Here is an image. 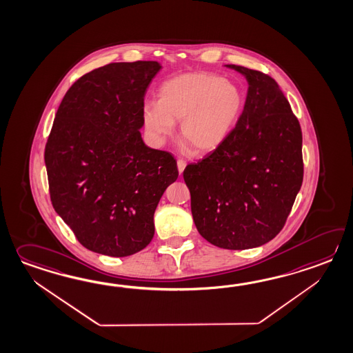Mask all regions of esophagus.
<instances>
[{
    "mask_svg": "<svg viewBox=\"0 0 353 353\" xmlns=\"http://www.w3.org/2000/svg\"><path fill=\"white\" fill-rule=\"evenodd\" d=\"M177 168H179V172H183V170L186 168V161H183V159H177Z\"/></svg>",
    "mask_w": 353,
    "mask_h": 353,
    "instance_id": "esophagus-1",
    "label": "esophagus"
}]
</instances>
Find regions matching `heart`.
<instances>
[{
    "label": "heart",
    "mask_w": 353,
    "mask_h": 353,
    "mask_svg": "<svg viewBox=\"0 0 353 353\" xmlns=\"http://www.w3.org/2000/svg\"><path fill=\"white\" fill-rule=\"evenodd\" d=\"M244 94L241 87L216 74L196 72L165 81L158 101L144 105L143 119L157 141L181 124V139L196 154L220 147L242 117Z\"/></svg>",
    "instance_id": "obj_1"
}]
</instances>
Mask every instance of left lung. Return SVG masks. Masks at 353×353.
<instances>
[{"label":"left lung","instance_id":"obj_1","mask_svg":"<svg viewBox=\"0 0 353 353\" xmlns=\"http://www.w3.org/2000/svg\"><path fill=\"white\" fill-rule=\"evenodd\" d=\"M248 81L242 117L210 156L188 165L183 180L199 233L224 250H247L281 232L303 183V134L277 82L227 64Z\"/></svg>","mask_w":353,"mask_h":353}]
</instances>
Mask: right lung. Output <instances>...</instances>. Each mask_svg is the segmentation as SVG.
<instances>
[{"mask_svg": "<svg viewBox=\"0 0 353 353\" xmlns=\"http://www.w3.org/2000/svg\"><path fill=\"white\" fill-rule=\"evenodd\" d=\"M154 61L110 63L64 94L44 159L57 214L90 251L126 257L145 248L165 188L179 177L171 153L141 139Z\"/></svg>", "mask_w": 353, "mask_h": 353, "instance_id": "add662e5", "label": "right lung"}]
</instances>
